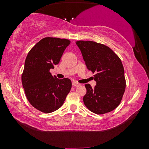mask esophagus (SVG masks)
<instances>
[{"label": "esophagus", "instance_id": "1", "mask_svg": "<svg viewBox=\"0 0 149 149\" xmlns=\"http://www.w3.org/2000/svg\"><path fill=\"white\" fill-rule=\"evenodd\" d=\"M72 85L74 87H79V85H80V84H79V83H77V81H73V82H72Z\"/></svg>", "mask_w": 149, "mask_h": 149}]
</instances>
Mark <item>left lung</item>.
I'll list each match as a JSON object with an SVG mask.
<instances>
[{"mask_svg":"<svg viewBox=\"0 0 149 149\" xmlns=\"http://www.w3.org/2000/svg\"><path fill=\"white\" fill-rule=\"evenodd\" d=\"M77 45L82 54L88 70L95 73L96 85L85 84V105L97 115L109 113L121 102L125 92L124 68L120 58L109 47L90 40H78Z\"/></svg>","mask_w":149,"mask_h":149,"instance_id":"8db88e82","label":"left lung"}]
</instances>
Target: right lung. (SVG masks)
I'll use <instances>...</instances> for the list:
<instances>
[{
	"instance_id": "right-lung-1",
	"label": "right lung",
	"mask_w": 149,
	"mask_h": 149,
	"mask_svg": "<svg viewBox=\"0 0 149 149\" xmlns=\"http://www.w3.org/2000/svg\"><path fill=\"white\" fill-rule=\"evenodd\" d=\"M70 43L68 39L45 37L32 48L26 57L22 85L30 104L42 113H52L60 109L72 87L70 79H58L49 72L60 62Z\"/></svg>"
}]
</instances>
